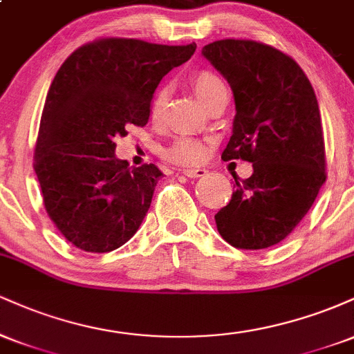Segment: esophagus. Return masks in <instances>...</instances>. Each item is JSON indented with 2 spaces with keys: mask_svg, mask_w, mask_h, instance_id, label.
<instances>
[{
  "mask_svg": "<svg viewBox=\"0 0 354 354\" xmlns=\"http://www.w3.org/2000/svg\"><path fill=\"white\" fill-rule=\"evenodd\" d=\"M183 174L188 178H205L208 174V169L205 168H185L183 169Z\"/></svg>",
  "mask_w": 354,
  "mask_h": 354,
  "instance_id": "1",
  "label": "esophagus"
}]
</instances>
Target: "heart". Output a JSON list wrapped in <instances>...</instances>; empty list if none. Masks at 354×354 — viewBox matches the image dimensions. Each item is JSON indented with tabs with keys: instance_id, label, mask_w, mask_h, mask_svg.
<instances>
[{
	"instance_id": "heart-1",
	"label": "heart",
	"mask_w": 354,
	"mask_h": 354,
	"mask_svg": "<svg viewBox=\"0 0 354 354\" xmlns=\"http://www.w3.org/2000/svg\"><path fill=\"white\" fill-rule=\"evenodd\" d=\"M191 84H193L194 91L200 96L203 103H206L211 96L216 95L219 89L226 88L223 80L219 78L216 73L208 70L194 73L193 78H191ZM166 101H168V89L160 88L156 91V95H154L151 103V116L154 120L163 115ZM166 156L171 161H174V163L198 165L208 156V146H206V143H203L201 140H196V138L183 136L180 140L174 141L171 148L166 151Z\"/></svg>"
}]
</instances>
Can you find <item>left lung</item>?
Returning <instances> with one entry per match:
<instances>
[{
	"label": "left lung",
	"instance_id": "left-lung-1",
	"mask_svg": "<svg viewBox=\"0 0 354 354\" xmlns=\"http://www.w3.org/2000/svg\"><path fill=\"white\" fill-rule=\"evenodd\" d=\"M201 55L234 95L233 133L221 158L253 165L246 180L233 176V196L214 214L216 228L241 250L278 245L326 181L318 100L298 63L268 44L219 39Z\"/></svg>",
	"mask_w": 354,
	"mask_h": 354
}]
</instances>
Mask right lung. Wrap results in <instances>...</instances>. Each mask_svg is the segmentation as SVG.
Masks as SVG:
<instances>
[{
    "mask_svg": "<svg viewBox=\"0 0 354 354\" xmlns=\"http://www.w3.org/2000/svg\"><path fill=\"white\" fill-rule=\"evenodd\" d=\"M194 50L106 38L61 64L44 101L35 171L48 216L71 245L108 253L140 228L163 173L129 168L115 140L148 123L154 89Z\"/></svg>",
    "mask_w": 354,
    "mask_h": 354,
    "instance_id": "obj_1",
    "label": "right lung"
}]
</instances>
